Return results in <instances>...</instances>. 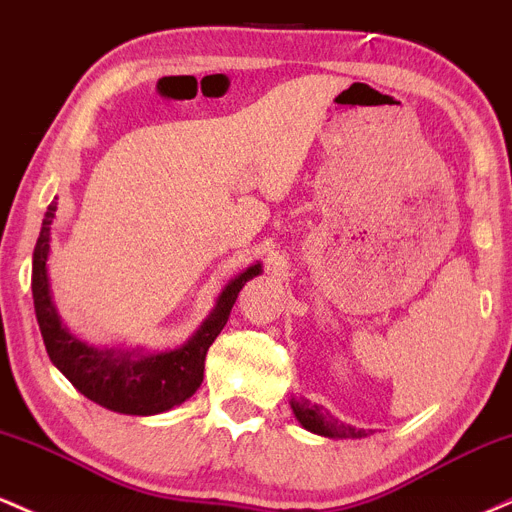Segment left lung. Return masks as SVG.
<instances>
[{
    "label": "left lung",
    "mask_w": 512,
    "mask_h": 512,
    "mask_svg": "<svg viewBox=\"0 0 512 512\" xmlns=\"http://www.w3.org/2000/svg\"><path fill=\"white\" fill-rule=\"evenodd\" d=\"M291 409L296 414L298 424H301L305 431L317 433V436L325 438H366L370 431L366 428H356L351 424H344V421L334 419V416L320 404L308 402V399H291Z\"/></svg>",
    "instance_id": "1"
}]
</instances>
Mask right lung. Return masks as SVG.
Instances as JSON below:
<instances>
[{
    "instance_id": "right-lung-1",
    "label": "right lung",
    "mask_w": 512,
    "mask_h": 512,
    "mask_svg": "<svg viewBox=\"0 0 512 512\" xmlns=\"http://www.w3.org/2000/svg\"><path fill=\"white\" fill-rule=\"evenodd\" d=\"M55 211L57 202H52L45 211L33 250L31 279L35 317L50 361L81 395L117 414L154 416L190 399L204 380V358L209 346L228 322L245 281L262 274V264H250L223 286L211 313L178 349L146 351L144 346H93L69 332L52 301L48 257Z\"/></svg>"
}]
</instances>
